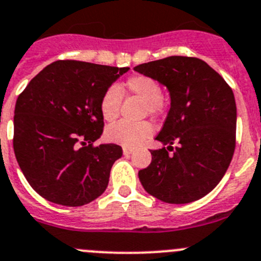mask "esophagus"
<instances>
[{
	"instance_id": "esophagus-1",
	"label": "esophagus",
	"mask_w": 261,
	"mask_h": 261,
	"mask_svg": "<svg viewBox=\"0 0 261 261\" xmlns=\"http://www.w3.org/2000/svg\"><path fill=\"white\" fill-rule=\"evenodd\" d=\"M122 151H123V155H130V154L133 153V149L126 148V146H123V148H122Z\"/></svg>"
}]
</instances>
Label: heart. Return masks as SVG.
Listing matches in <instances>:
<instances>
[{"mask_svg": "<svg viewBox=\"0 0 261 261\" xmlns=\"http://www.w3.org/2000/svg\"><path fill=\"white\" fill-rule=\"evenodd\" d=\"M122 95H134L144 102V113L158 116L163 112L164 100L162 98V87L155 79L143 74L128 76L117 88L106 89L99 102L100 115L108 122L118 117ZM153 134V126L148 121L131 123L120 121L113 123L106 131V138L110 141L126 148H135L145 141Z\"/></svg>", "mask_w": 261, "mask_h": 261, "instance_id": "heart-1", "label": "heart"}]
</instances>
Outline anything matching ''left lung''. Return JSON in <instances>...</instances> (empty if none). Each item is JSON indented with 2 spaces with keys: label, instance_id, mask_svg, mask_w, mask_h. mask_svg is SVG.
Here are the masks:
<instances>
[{
  "label": "left lung",
  "instance_id": "8db88e82",
  "mask_svg": "<svg viewBox=\"0 0 261 261\" xmlns=\"http://www.w3.org/2000/svg\"><path fill=\"white\" fill-rule=\"evenodd\" d=\"M134 70L158 80L171 94V108L155 138L169 146L150 150L151 163L139 171L141 185L164 203L199 200L223 178L233 156V92L216 70L196 57L171 56Z\"/></svg>",
  "mask_w": 261,
  "mask_h": 261
}]
</instances>
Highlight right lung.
<instances>
[{"mask_svg":"<svg viewBox=\"0 0 261 261\" xmlns=\"http://www.w3.org/2000/svg\"><path fill=\"white\" fill-rule=\"evenodd\" d=\"M128 67L75 60L55 61L17 97L14 151L30 186L45 200L80 206L105 192L116 144L94 145L105 122L99 102Z\"/></svg>","mask_w":261,"mask_h":261,"instance_id":"add662e5","label":"right lung"}]
</instances>
